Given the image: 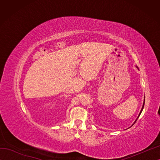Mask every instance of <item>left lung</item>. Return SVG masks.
<instances>
[{
	"label": "left lung",
	"instance_id": "1",
	"mask_svg": "<svg viewBox=\"0 0 160 160\" xmlns=\"http://www.w3.org/2000/svg\"><path fill=\"white\" fill-rule=\"evenodd\" d=\"M144 104H145V99H144V101H143V106H142V108L141 111H140V113H139V115H138V118L136 119V120H135V122H136V121H137V119H138V118L139 117V115H140V114H141V113H142V110H143V107H144ZM135 122H134V123H135ZM134 123H133V124H134Z\"/></svg>",
	"mask_w": 160,
	"mask_h": 160
}]
</instances>
